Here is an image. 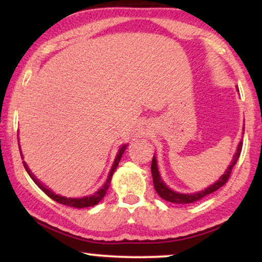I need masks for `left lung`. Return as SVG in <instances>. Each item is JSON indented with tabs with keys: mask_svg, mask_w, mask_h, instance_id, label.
<instances>
[{
	"mask_svg": "<svg viewBox=\"0 0 262 262\" xmlns=\"http://www.w3.org/2000/svg\"><path fill=\"white\" fill-rule=\"evenodd\" d=\"M242 147H243V142L241 141L239 144H238V147H237V151H235V154L233 156V160H232L231 165L227 167V170L225 171V173L220 177V179H219V181H216L214 185L208 187V188L202 190V192L193 193V194H182V193L173 192L172 189H170L169 187H167L165 183L163 182V180H161V177L159 175V170H158L157 159H156V157H153L150 170H151V176H153L154 188H156L157 193L161 196V198H163L164 200H167V202H170V203H175V204H189V203H194V202H196V200L202 199L203 196H205V195L210 194V193L215 192V190H217L219 188H221L222 186L226 185V182H227L228 179H230V176H231L232 169H233V166L235 165V163H237V160L239 159Z\"/></svg>",
	"mask_w": 262,
	"mask_h": 262,
	"instance_id": "8db88e82",
	"label": "left lung"
}]
</instances>
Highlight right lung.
<instances>
[{"label": "right lung", "mask_w": 262, "mask_h": 262, "mask_svg": "<svg viewBox=\"0 0 262 262\" xmlns=\"http://www.w3.org/2000/svg\"><path fill=\"white\" fill-rule=\"evenodd\" d=\"M126 147L127 146H122L120 149H119V153L116 154V158L114 160V164H113L111 171H109V175H108V179H106L105 183L103 185L101 188L97 190L96 193H93L92 195H89V196H82V198H67V196H62V195H58L56 193H53L52 190L48 189L47 187H45L42 183L38 181L36 177L34 176V173H31V171L29 170V167L27 165V163L25 161H23V164H24V167L25 170H27V172L29 173V176L31 177L32 181H34L35 183L38 186V188L41 190H43L46 194L50 196L51 199H53L54 202L59 203V204H63V205H68V206H73V208H76V209H81V208H89V206H95L98 204L99 202L103 199V196L105 195L106 190L109 188V185H111V181H112V176L113 173H114V171L116 170V167L119 165V161H120L122 154H124V151L126 149ZM19 149H20V147H19ZM21 156V153H20ZM23 159V157H21Z\"/></svg>", "instance_id": "obj_1"}]
</instances>
